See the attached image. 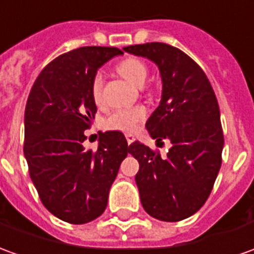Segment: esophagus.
<instances>
[{
    "instance_id": "1",
    "label": "esophagus",
    "mask_w": 254,
    "mask_h": 254,
    "mask_svg": "<svg viewBox=\"0 0 254 254\" xmlns=\"http://www.w3.org/2000/svg\"><path fill=\"white\" fill-rule=\"evenodd\" d=\"M125 137H127V144H132L133 141H134V136H133L132 133H127V134H125Z\"/></svg>"
}]
</instances>
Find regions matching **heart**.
<instances>
[{"label":"heart","mask_w":254,"mask_h":254,"mask_svg":"<svg viewBox=\"0 0 254 254\" xmlns=\"http://www.w3.org/2000/svg\"><path fill=\"white\" fill-rule=\"evenodd\" d=\"M117 70L127 81L139 88L145 84V79L148 77V68L145 63L136 58H127L121 60L117 65ZM103 85H104V74L102 70H97L90 79V95L97 104L103 99ZM145 118H147V110L141 106L132 109H120L113 111L106 118L104 127L110 130L132 133L140 127L141 122L145 121Z\"/></svg>","instance_id":"heart-1"}]
</instances>
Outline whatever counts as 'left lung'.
<instances>
[{"label": "left lung", "instance_id": "left-lung-1", "mask_svg": "<svg viewBox=\"0 0 254 254\" xmlns=\"http://www.w3.org/2000/svg\"><path fill=\"white\" fill-rule=\"evenodd\" d=\"M124 51L158 65L162 99L145 127L152 139L172 143L166 157L140 141L129 145L140 165L134 179L141 205L154 219L180 221L203 206L221 166L219 103L206 74L179 48L148 42Z\"/></svg>", "mask_w": 254, "mask_h": 254}]
</instances>
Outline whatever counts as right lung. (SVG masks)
Returning <instances> with one entry per match:
<instances>
[{
	"label": "right lung",
	"mask_w": 254,
	"mask_h": 254,
	"mask_svg": "<svg viewBox=\"0 0 254 254\" xmlns=\"http://www.w3.org/2000/svg\"><path fill=\"white\" fill-rule=\"evenodd\" d=\"M121 49L84 47L60 55L35 79L24 111L28 173L41 202L58 219L85 224L106 210L109 191L129 152L124 133H100L85 150V129L96 114L90 79Z\"/></svg>",
	"instance_id": "obj_1"
}]
</instances>
